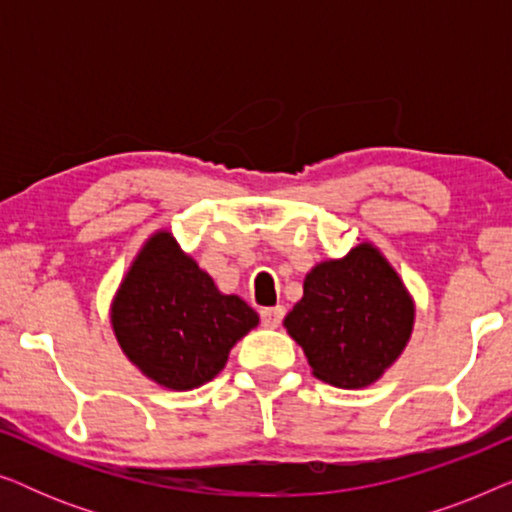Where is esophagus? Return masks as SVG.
Listing matches in <instances>:
<instances>
[{
    "instance_id": "esophagus-1",
    "label": "esophagus",
    "mask_w": 512,
    "mask_h": 512,
    "mask_svg": "<svg viewBox=\"0 0 512 512\" xmlns=\"http://www.w3.org/2000/svg\"><path fill=\"white\" fill-rule=\"evenodd\" d=\"M286 310L282 305H275V307H265V310H261V321L263 326L268 328H277L279 324H282Z\"/></svg>"
}]
</instances>
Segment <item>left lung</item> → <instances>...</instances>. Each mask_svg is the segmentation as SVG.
<instances>
[{"label": "left lung", "instance_id": "1", "mask_svg": "<svg viewBox=\"0 0 512 512\" xmlns=\"http://www.w3.org/2000/svg\"><path fill=\"white\" fill-rule=\"evenodd\" d=\"M412 324L415 303L403 279L370 242L314 265L284 319L312 373L342 389L382 377L408 345Z\"/></svg>", "mask_w": 512, "mask_h": 512}]
</instances>
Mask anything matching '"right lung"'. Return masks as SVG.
Segmentation results:
<instances>
[{
	"mask_svg": "<svg viewBox=\"0 0 512 512\" xmlns=\"http://www.w3.org/2000/svg\"><path fill=\"white\" fill-rule=\"evenodd\" d=\"M123 354L160 387L188 391L214 380L258 314L179 249L167 230L151 235L111 303Z\"/></svg>",
	"mask_w": 512,
	"mask_h": 512,
	"instance_id": "1",
	"label": "right lung"
}]
</instances>
